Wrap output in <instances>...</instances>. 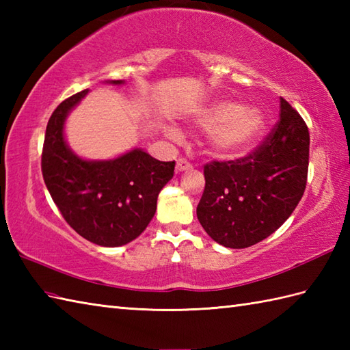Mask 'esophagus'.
<instances>
[{"label":"esophagus","mask_w":350,"mask_h":350,"mask_svg":"<svg viewBox=\"0 0 350 350\" xmlns=\"http://www.w3.org/2000/svg\"><path fill=\"white\" fill-rule=\"evenodd\" d=\"M191 168H192V165L185 158H180L179 161H177V163H176V171H177V173H182V171H187V170H191Z\"/></svg>","instance_id":"34e87169"}]
</instances>
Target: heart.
I'll return each instance as SVG.
<instances>
[{
    "label": "heart",
    "instance_id": "1",
    "mask_svg": "<svg viewBox=\"0 0 350 350\" xmlns=\"http://www.w3.org/2000/svg\"><path fill=\"white\" fill-rule=\"evenodd\" d=\"M198 128L211 131L209 147L221 158H234L254 146L265 131L262 113L242 108L234 102H217L200 109L192 118ZM171 138H179V131L168 128Z\"/></svg>",
    "mask_w": 350,
    "mask_h": 350
}]
</instances>
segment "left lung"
<instances>
[{
  "label": "left lung",
  "instance_id": "obj_1",
  "mask_svg": "<svg viewBox=\"0 0 350 350\" xmlns=\"http://www.w3.org/2000/svg\"><path fill=\"white\" fill-rule=\"evenodd\" d=\"M310 133L286 99L280 120L254 152L204 165L206 187L197 218L215 242L248 248L266 239L292 215L308 174Z\"/></svg>",
  "mask_w": 350,
  "mask_h": 350
}]
</instances>
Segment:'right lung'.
<instances>
[{"label": "right lung", "mask_w": 350, "mask_h": 350, "mask_svg": "<svg viewBox=\"0 0 350 350\" xmlns=\"http://www.w3.org/2000/svg\"><path fill=\"white\" fill-rule=\"evenodd\" d=\"M123 84V81H109ZM88 93L63 100L52 113L42 152V174L66 222L100 247H122L144 232L161 189L174 176L176 162H162L141 148L109 161H85L64 139V122Z\"/></svg>", "instance_id": "right-lung-1"}]
</instances>
